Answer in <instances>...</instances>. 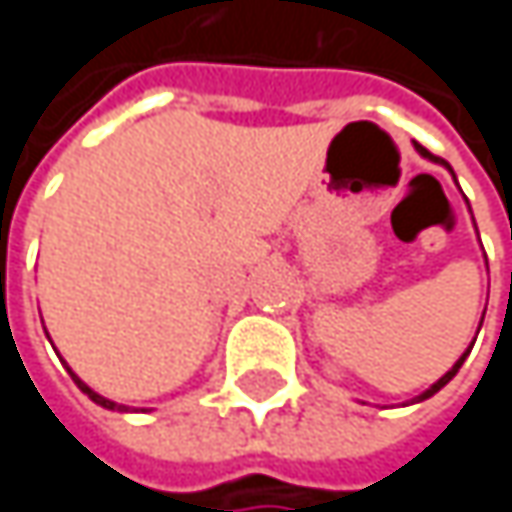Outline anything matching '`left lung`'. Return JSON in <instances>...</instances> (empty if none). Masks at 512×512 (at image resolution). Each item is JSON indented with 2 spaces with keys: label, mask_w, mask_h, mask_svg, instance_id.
I'll return each instance as SVG.
<instances>
[{
  "label": "left lung",
  "mask_w": 512,
  "mask_h": 512,
  "mask_svg": "<svg viewBox=\"0 0 512 512\" xmlns=\"http://www.w3.org/2000/svg\"><path fill=\"white\" fill-rule=\"evenodd\" d=\"M415 151H418V154L424 156V159H430V162H436V165H445V168H448V171L454 174V168H451V165H448V162H445L442 156H433V154H430V151H427V148H421L418 142H415ZM454 180H457V177H454ZM483 314H486V308H483ZM480 323H483V317H480ZM477 332H480V326H477ZM471 347H474V344H471ZM468 353H471V350H465V353H462V356L457 358V364H454V367H451V370H448V373H445V376H442L439 382H433V385H430L427 391H421V394H418V397H415L412 403H421V400H427V397H433L436 391H442V388H445V385H448V382H451V379L457 376V370H460V367H462V361H465V356H468Z\"/></svg>",
  "instance_id": "obj_1"
}]
</instances>
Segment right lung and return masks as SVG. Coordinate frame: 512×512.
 <instances>
[{"label": "right lung", "mask_w": 512, "mask_h": 512, "mask_svg": "<svg viewBox=\"0 0 512 512\" xmlns=\"http://www.w3.org/2000/svg\"><path fill=\"white\" fill-rule=\"evenodd\" d=\"M67 370H70V367H67ZM70 376H73V382L79 385V391H82V394H88V397H91V400H94L97 406H103V409H121V412H127V406H118L115 400H109V397H103V394H97L94 388H88V385H85V382H82V379H79V376H76L73 370H70Z\"/></svg>", "instance_id": "add662e5"}]
</instances>
